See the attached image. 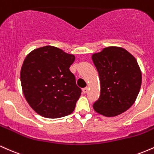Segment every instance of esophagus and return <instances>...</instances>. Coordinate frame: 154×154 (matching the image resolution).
<instances>
[{
    "instance_id": "obj_1",
    "label": "esophagus",
    "mask_w": 154,
    "mask_h": 154,
    "mask_svg": "<svg viewBox=\"0 0 154 154\" xmlns=\"http://www.w3.org/2000/svg\"><path fill=\"white\" fill-rule=\"evenodd\" d=\"M88 91V87L83 88V89H82V93H87Z\"/></svg>"
}]
</instances>
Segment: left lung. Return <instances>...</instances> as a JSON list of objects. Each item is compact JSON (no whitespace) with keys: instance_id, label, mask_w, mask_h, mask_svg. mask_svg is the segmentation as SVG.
<instances>
[{"instance_id":"obj_1","label":"left lung","mask_w":154,"mask_h":154,"mask_svg":"<svg viewBox=\"0 0 154 154\" xmlns=\"http://www.w3.org/2000/svg\"><path fill=\"white\" fill-rule=\"evenodd\" d=\"M100 84V95L93 103L98 114L108 117L126 111L135 103L142 82L137 60L121 47L104 48L92 55Z\"/></svg>"}]
</instances>
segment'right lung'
<instances>
[{"instance_id":"right-lung-1","label":"right lung","mask_w":154,"mask_h":154,"mask_svg":"<svg viewBox=\"0 0 154 154\" xmlns=\"http://www.w3.org/2000/svg\"><path fill=\"white\" fill-rule=\"evenodd\" d=\"M75 56L46 45L32 51L20 72L24 98L39 115L56 119L72 114L81 95L69 67Z\"/></svg>"}]
</instances>
